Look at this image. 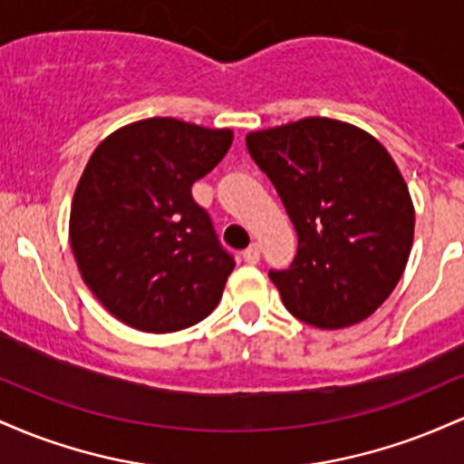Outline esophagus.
Returning a JSON list of instances; mask_svg holds the SVG:
<instances>
[{
  "mask_svg": "<svg viewBox=\"0 0 464 464\" xmlns=\"http://www.w3.org/2000/svg\"><path fill=\"white\" fill-rule=\"evenodd\" d=\"M259 255H262V250H259V244L253 242L246 250H244V262H246V264H257L259 262Z\"/></svg>",
  "mask_w": 464,
  "mask_h": 464,
  "instance_id": "esophagus-1",
  "label": "esophagus"
}]
</instances>
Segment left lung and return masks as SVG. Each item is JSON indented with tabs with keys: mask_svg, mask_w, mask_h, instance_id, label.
<instances>
[{
	"mask_svg": "<svg viewBox=\"0 0 464 464\" xmlns=\"http://www.w3.org/2000/svg\"><path fill=\"white\" fill-rule=\"evenodd\" d=\"M295 225L299 248L270 270L285 310L318 329L369 318L406 270L414 205L397 163L375 137L329 117L246 135Z\"/></svg>",
	"mask_w": 464,
	"mask_h": 464,
	"instance_id": "left-lung-1",
	"label": "left lung"
}]
</instances>
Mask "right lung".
<instances>
[{"mask_svg":"<svg viewBox=\"0 0 464 464\" xmlns=\"http://www.w3.org/2000/svg\"><path fill=\"white\" fill-rule=\"evenodd\" d=\"M233 130L148 117L95 148L69 214L80 276L117 321L169 334L209 316L236 268L191 185L222 161Z\"/></svg>","mask_w":464,"mask_h":464,"instance_id":"add662e5","label":"right lung"}]
</instances>
